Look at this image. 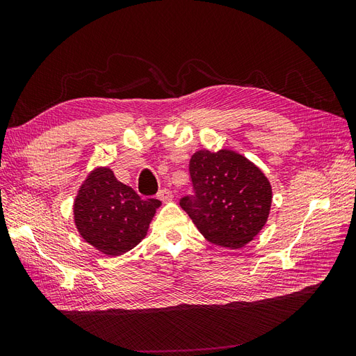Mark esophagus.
<instances>
[{"label":"esophagus","mask_w":356,"mask_h":356,"mask_svg":"<svg viewBox=\"0 0 356 356\" xmlns=\"http://www.w3.org/2000/svg\"><path fill=\"white\" fill-rule=\"evenodd\" d=\"M157 197H159L160 200H163V202H169V200L174 199V195H172V191H170L169 188H161V190L157 193Z\"/></svg>","instance_id":"esophagus-1"}]
</instances>
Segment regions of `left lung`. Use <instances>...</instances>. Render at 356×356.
<instances>
[{"label": "left lung", "instance_id": "obj_1", "mask_svg": "<svg viewBox=\"0 0 356 356\" xmlns=\"http://www.w3.org/2000/svg\"><path fill=\"white\" fill-rule=\"evenodd\" d=\"M188 170L193 195L179 204L204 238L232 250L252 241L272 204V187L263 172L232 149H200Z\"/></svg>", "mask_w": 356, "mask_h": 356}]
</instances>
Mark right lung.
<instances>
[{
	"instance_id": "add662e5",
	"label": "right lung",
	"mask_w": 356,
	"mask_h": 356,
	"mask_svg": "<svg viewBox=\"0 0 356 356\" xmlns=\"http://www.w3.org/2000/svg\"><path fill=\"white\" fill-rule=\"evenodd\" d=\"M160 200L139 197L108 168H98L83 182L74 202L81 238L106 255H122L141 242Z\"/></svg>"
}]
</instances>
